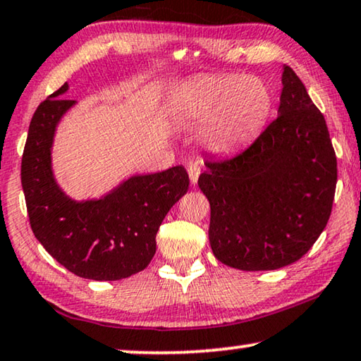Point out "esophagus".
<instances>
[{
	"label": "esophagus",
	"mask_w": 361,
	"mask_h": 361,
	"mask_svg": "<svg viewBox=\"0 0 361 361\" xmlns=\"http://www.w3.org/2000/svg\"><path fill=\"white\" fill-rule=\"evenodd\" d=\"M188 175H190V180H191L192 185H196L199 175H201V165L196 164V162L188 165Z\"/></svg>",
	"instance_id": "obj_1"
}]
</instances>
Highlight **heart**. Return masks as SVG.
Segmentation results:
<instances>
[{
	"instance_id": "heart-1",
	"label": "heart",
	"mask_w": 361,
	"mask_h": 361,
	"mask_svg": "<svg viewBox=\"0 0 361 361\" xmlns=\"http://www.w3.org/2000/svg\"><path fill=\"white\" fill-rule=\"evenodd\" d=\"M272 110L267 85L257 78L207 76L186 84L171 99V111L206 123L202 141L212 152H230L261 131Z\"/></svg>"
}]
</instances>
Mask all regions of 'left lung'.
Listing matches in <instances>:
<instances>
[{"label":"left lung","mask_w":361,"mask_h":361,"mask_svg":"<svg viewBox=\"0 0 361 361\" xmlns=\"http://www.w3.org/2000/svg\"><path fill=\"white\" fill-rule=\"evenodd\" d=\"M279 116L251 146L206 160L197 185L211 204L209 241L220 262L274 271L298 261L331 217L337 159L322 113L283 66Z\"/></svg>","instance_id":"obj_1"}]
</instances>
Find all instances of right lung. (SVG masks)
Listing matches in <instances>:
<instances>
[{
  "mask_svg": "<svg viewBox=\"0 0 361 361\" xmlns=\"http://www.w3.org/2000/svg\"><path fill=\"white\" fill-rule=\"evenodd\" d=\"M68 84L32 116L20 181L35 238L61 266L92 281H120L141 272L155 255L166 212L190 186L185 166L136 175L100 199L78 202L53 176L51 144L61 116L76 104L61 99Z\"/></svg>",
  "mask_w": 361,
  "mask_h": 361,
  "instance_id": "add662e5",
  "label": "right lung"
}]
</instances>
